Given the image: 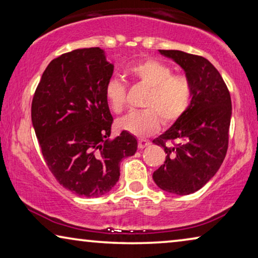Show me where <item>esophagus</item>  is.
Instances as JSON below:
<instances>
[{
  "mask_svg": "<svg viewBox=\"0 0 258 258\" xmlns=\"http://www.w3.org/2000/svg\"><path fill=\"white\" fill-rule=\"evenodd\" d=\"M149 145H150V142L149 141H146V140H138V149H140V150L148 148Z\"/></svg>",
  "mask_w": 258,
  "mask_h": 258,
  "instance_id": "esophagus-1",
  "label": "esophagus"
}]
</instances>
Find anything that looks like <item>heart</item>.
<instances>
[{
    "instance_id": "heart-1",
    "label": "heart",
    "mask_w": 258,
    "mask_h": 258,
    "mask_svg": "<svg viewBox=\"0 0 258 258\" xmlns=\"http://www.w3.org/2000/svg\"><path fill=\"white\" fill-rule=\"evenodd\" d=\"M128 75L138 84L149 89L140 112H130L117 121L124 132L137 137H146L158 132L161 121L172 124L187 112L192 98L189 79L174 75L172 68L162 62L148 58L130 67ZM105 98L114 113H121L126 102V89L117 79L106 84Z\"/></svg>"
}]
</instances>
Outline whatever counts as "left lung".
I'll return each instance as SVG.
<instances>
[{"label":"left lung","instance_id":"left-lung-1","mask_svg":"<svg viewBox=\"0 0 258 258\" xmlns=\"http://www.w3.org/2000/svg\"><path fill=\"white\" fill-rule=\"evenodd\" d=\"M159 51L185 71L192 98L187 112L153 141L166 152L153 180L165 191L189 195L215 176L227 153L231 94L219 71L205 57L181 50Z\"/></svg>","mask_w":258,"mask_h":258}]
</instances>
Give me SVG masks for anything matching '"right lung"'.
Returning a JSON list of instances; mask_svg holds the SVG:
<instances>
[{
  "label": "right lung",
  "instance_id": "add662e5",
  "mask_svg": "<svg viewBox=\"0 0 258 258\" xmlns=\"http://www.w3.org/2000/svg\"><path fill=\"white\" fill-rule=\"evenodd\" d=\"M113 70L99 47L75 49L49 63L33 96L31 116L47 167L78 196L108 192L121 160L137 150L128 132L108 138L113 116L105 88Z\"/></svg>",
  "mask_w": 258,
  "mask_h": 258
}]
</instances>
